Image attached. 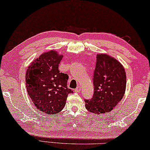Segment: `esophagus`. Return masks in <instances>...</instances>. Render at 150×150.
<instances>
[{"mask_svg":"<svg viewBox=\"0 0 150 150\" xmlns=\"http://www.w3.org/2000/svg\"><path fill=\"white\" fill-rule=\"evenodd\" d=\"M81 90V86H78V87L75 89L76 92H79Z\"/></svg>","mask_w":150,"mask_h":150,"instance_id":"1","label":"esophagus"}]
</instances>
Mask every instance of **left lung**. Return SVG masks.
I'll use <instances>...</instances> for the list:
<instances>
[{
    "instance_id": "8db88e82",
    "label": "left lung",
    "mask_w": 150,
    "mask_h": 150,
    "mask_svg": "<svg viewBox=\"0 0 150 150\" xmlns=\"http://www.w3.org/2000/svg\"><path fill=\"white\" fill-rule=\"evenodd\" d=\"M93 80V98L84 99L86 109L98 115L112 111L125 93L127 76L123 66L108 54H98Z\"/></svg>"
}]
</instances>
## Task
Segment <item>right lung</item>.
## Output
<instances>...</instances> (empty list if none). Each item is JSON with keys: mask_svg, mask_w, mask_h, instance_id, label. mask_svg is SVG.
Instances as JSON below:
<instances>
[{"mask_svg": "<svg viewBox=\"0 0 150 150\" xmlns=\"http://www.w3.org/2000/svg\"><path fill=\"white\" fill-rule=\"evenodd\" d=\"M63 56L56 51L44 52L31 62L25 74L28 95L36 108L47 115L59 113L64 108L68 95V76L60 72Z\"/></svg>", "mask_w": 150, "mask_h": 150, "instance_id": "add662e5", "label": "right lung"}]
</instances>
